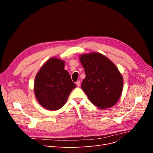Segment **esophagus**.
<instances>
[{
  "instance_id": "34e87169",
  "label": "esophagus",
  "mask_w": 153,
  "mask_h": 153,
  "mask_svg": "<svg viewBox=\"0 0 153 153\" xmlns=\"http://www.w3.org/2000/svg\"><path fill=\"white\" fill-rule=\"evenodd\" d=\"M76 85H77V87H80V81L78 80L76 82Z\"/></svg>"
}]
</instances>
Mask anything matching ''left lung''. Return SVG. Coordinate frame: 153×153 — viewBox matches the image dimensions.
<instances>
[{
	"instance_id": "obj_1",
	"label": "left lung",
	"mask_w": 153,
	"mask_h": 153,
	"mask_svg": "<svg viewBox=\"0 0 153 153\" xmlns=\"http://www.w3.org/2000/svg\"><path fill=\"white\" fill-rule=\"evenodd\" d=\"M79 59L85 73L81 87L91 103L100 109L114 106L123 89V78L117 66L98 52L81 54Z\"/></svg>"
}]
</instances>
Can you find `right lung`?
Listing matches in <instances>:
<instances>
[{
    "label": "right lung",
    "instance_id": "right-lung-1",
    "mask_svg": "<svg viewBox=\"0 0 153 153\" xmlns=\"http://www.w3.org/2000/svg\"><path fill=\"white\" fill-rule=\"evenodd\" d=\"M65 62L57 57L46 61L37 73L34 91L38 103L49 110L61 108L76 85L64 69Z\"/></svg>",
    "mask_w": 153,
    "mask_h": 153
}]
</instances>
